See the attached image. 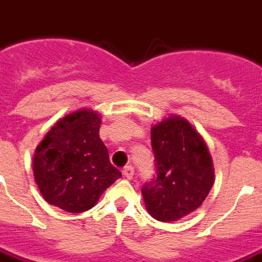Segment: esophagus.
Wrapping results in <instances>:
<instances>
[{
  "label": "esophagus",
  "mask_w": 262,
  "mask_h": 262,
  "mask_svg": "<svg viewBox=\"0 0 262 262\" xmlns=\"http://www.w3.org/2000/svg\"><path fill=\"white\" fill-rule=\"evenodd\" d=\"M122 173L126 179H132L133 174H135V169H133V166H126V167H123Z\"/></svg>",
  "instance_id": "34e87169"
}]
</instances>
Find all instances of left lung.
Segmentation results:
<instances>
[{"label": "left lung", "instance_id": "obj_1", "mask_svg": "<svg viewBox=\"0 0 262 262\" xmlns=\"http://www.w3.org/2000/svg\"><path fill=\"white\" fill-rule=\"evenodd\" d=\"M155 174L141 193L149 214L176 221L202 205L214 171L206 144L185 119L167 118L151 129Z\"/></svg>", "mask_w": 262, "mask_h": 262}]
</instances>
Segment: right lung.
I'll list each match as a JSON object with an SVG mask.
<instances>
[{
  "instance_id": "right-lung-1",
  "label": "right lung",
  "mask_w": 262,
  "mask_h": 262,
  "mask_svg": "<svg viewBox=\"0 0 262 262\" xmlns=\"http://www.w3.org/2000/svg\"><path fill=\"white\" fill-rule=\"evenodd\" d=\"M100 123V117L91 110L70 114L37 147L34 177L48 203L70 213H82L122 177L110 162L108 149L99 136Z\"/></svg>"
}]
</instances>
